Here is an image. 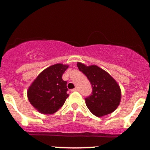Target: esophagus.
I'll use <instances>...</instances> for the list:
<instances>
[{
  "label": "esophagus",
  "instance_id": "1",
  "mask_svg": "<svg viewBox=\"0 0 150 150\" xmlns=\"http://www.w3.org/2000/svg\"><path fill=\"white\" fill-rule=\"evenodd\" d=\"M79 89H78V88H75V89H71V92H77V91H78Z\"/></svg>",
  "mask_w": 150,
  "mask_h": 150
}]
</instances>
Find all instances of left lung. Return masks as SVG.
I'll return each mask as SVG.
<instances>
[{
  "label": "left lung",
  "mask_w": 150,
  "mask_h": 150,
  "mask_svg": "<svg viewBox=\"0 0 150 150\" xmlns=\"http://www.w3.org/2000/svg\"><path fill=\"white\" fill-rule=\"evenodd\" d=\"M77 65L92 85V94L85 98L89 111L97 117L114 111L120 104L121 96L120 87L116 80L97 65L86 66L81 63H77Z\"/></svg>",
  "instance_id": "obj_1"
}]
</instances>
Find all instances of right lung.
Segmentation results:
<instances>
[{
	"mask_svg": "<svg viewBox=\"0 0 150 150\" xmlns=\"http://www.w3.org/2000/svg\"><path fill=\"white\" fill-rule=\"evenodd\" d=\"M68 65H51L39 74L27 92L30 104L40 113L52 114L64 104L68 97L67 82L62 75Z\"/></svg>",
	"mask_w": 150,
	"mask_h": 150,
	"instance_id": "add662e5",
	"label": "right lung"
}]
</instances>
